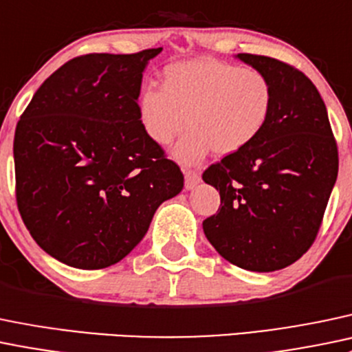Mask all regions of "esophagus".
Wrapping results in <instances>:
<instances>
[{"instance_id":"esophagus-1","label":"esophagus","mask_w":352,"mask_h":352,"mask_svg":"<svg viewBox=\"0 0 352 352\" xmlns=\"http://www.w3.org/2000/svg\"><path fill=\"white\" fill-rule=\"evenodd\" d=\"M201 182V175L195 170H186V188L187 190H192L197 184Z\"/></svg>"}]
</instances>
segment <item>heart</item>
I'll list each match as a JSON object with an SVG mask.
<instances>
[{"instance_id": "b5f03b06", "label": "heart", "mask_w": 352, "mask_h": 352, "mask_svg": "<svg viewBox=\"0 0 352 352\" xmlns=\"http://www.w3.org/2000/svg\"><path fill=\"white\" fill-rule=\"evenodd\" d=\"M275 92L265 74L216 60L175 62L164 72V86L143 89L138 116L157 145H168L184 128L190 131L173 150L180 164L192 165L210 151L219 157L250 146L268 124Z\"/></svg>"}]
</instances>
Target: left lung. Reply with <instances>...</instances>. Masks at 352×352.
Returning <instances> with one entry per match:
<instances>
[{
    "label": "left lung",
    "mask_w": 352,
    "mask_h": 352,
    "mask_svg": "<svg viewBox=\"0 0 352 352\" xmlns=\"http://www.w3.org/2000/svg\"><path fill=\"white\" fill-rule=\"evenodd\" d=\"M238 58L268 77L275 102L250 146L202 173L221 195L219 209L202 228L229 263L275 272L316 241L338 179V143L322 98L305 74L265 55Z\"/></svg>",
    "instance_id": "8db88e82"
}]
</instances>
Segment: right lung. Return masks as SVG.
<instances>
[{
    "instance_id": "right-lung-1",
    "label": "right lung",
    "mask_w": 352,
    "mask_h": 352,
    "mask_svg": "<svg viewBox=\"0 0 352 352\" xmlns=\"http://www.w3.org/2000/svg\"><path fill=\"white\" fill-rule=\"evenodd\" d=\"M162 49L87 54L38 87L13 142L16 204L36 244L62 263L101 270L143 239L184 175L138 116L142 77Z\"/></svg>"
}]
</instances>
